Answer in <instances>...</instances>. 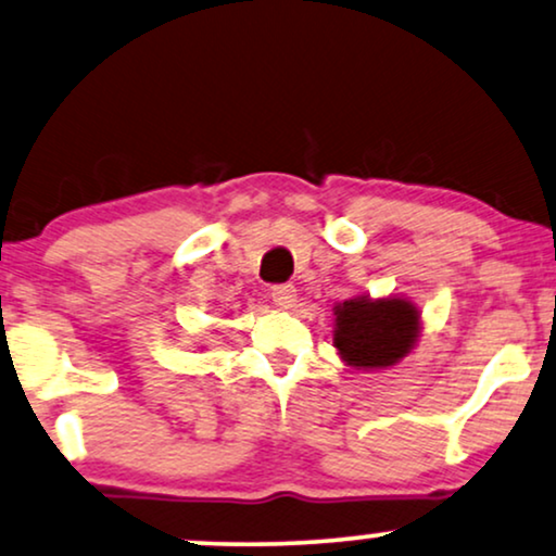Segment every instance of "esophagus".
Listing matches in <instances>:
<instances>
[{
  "mask_svg": "<svg viewBox=\"0 0 556 556\" xmlns=\"http://www.w3.org/2000/svg\"><path fill=\"white\" fill-rule=\"evenodd\" d=\"M271 300L277 307L290 309L294 307V302H298V290H294L292 285H277L271 287Z\"/></svg>",
  "mask_w": 556,
  "mask_h": 556,
  "instance_id": "1",
  "label": "esophagus"
}]
</instances>
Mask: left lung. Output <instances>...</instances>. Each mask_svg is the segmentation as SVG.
Masks as SVG:
<instances>
[{
	"label": "left lung",
	"mask_w": 556,
	"mask_h": 556,
	"mask_svg": "<svg viewBox=\"0 0 556 556\" xmlns=\"http://www.w3.org/2000/svg\"><path fill=\"white\" fill-rule=\"evenodd\" d=\"M419 309L404 298H355L336 307L332 345L353 368H389L419 338Z\"/></svg>",
	"instance_id": "8db88e82"
}]
</instances>
